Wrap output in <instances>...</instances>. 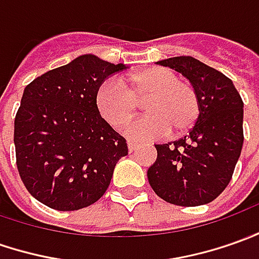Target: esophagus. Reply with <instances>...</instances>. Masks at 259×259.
Listing matches in <instances>:
<instances>
[{"label": "esophagus", "instance_id": "esophagus-1", "mask_svg": "<svg viewBox=\"0 0 259 259\" xmlns=\"http://www.w3.org/2000/svg\"><path fill=\"white\" fill-rule=\"evenodd\" d=\"M127 147H129V152H133V150H136L137 147H139V143L133 142V140H129L127 142Z\"/></svg>", "mask_w": 259, "mask_h": 259}]
</instances>
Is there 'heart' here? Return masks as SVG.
Wrapping results in <instances>:
<instances>
[{
  "label": "heart",
  "mask_w": 259,
  "mask_h": 259,
  "mask_svg": "<svg viewBox=\"0 0 259 259\" xmlns=\"http://www.w3.org/2000/svg\"><path fill=\"white\" fill-rule=\"evenodd\" d=\"M143 100L147 116L127 129L133 139H156L168 132L180 135L189 130L200 115L196 88L160 66L135 70L119 82L106 80L96 93L99 113L115 129L129 124Z\"/></svg>",
  "instance_id": "heart-1"
}]
</instances>
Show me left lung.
<instances>
[{"label":"left lung","mask_w":259,"mask_h":259,"mask_svg":"<svg viewBox=\"0 0 259 259\" xmlns=\"http://www.w3.org/2000/svg\"><path fill=\"white\" fill-rule=\"evenodd\" d=\"M180 72L196 88L200 115L189 135L156 144L157 159L147 179L164 201L181 207L211 203L228 186L240 159L244 103L240 93L220 70L191 56L159 61Z\"/></svg>","instance_id":"left-lung-1"}]
</instances>
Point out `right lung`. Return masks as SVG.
<instances>
[{"label":"right lung","instance_id":"right-lung-1","mask_svg":"<svg viewBox=\"0 0 259 259\" xmlns=\"http://www.w3.org/2000/svg\"><path fill=\"white\" fill-rule=\"evenodd\" d=\"M123 63L82 55L26 85L14 122L17 167L29 194L58 211L96 203L126 139L100 116L96 93Z\"/></svg>","mask_w":259,"mask_h":259}]
</instances>
